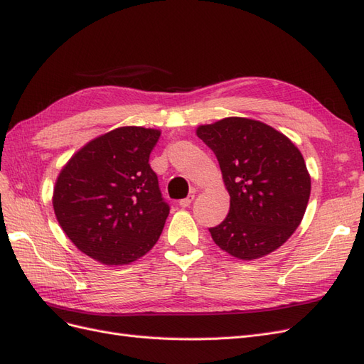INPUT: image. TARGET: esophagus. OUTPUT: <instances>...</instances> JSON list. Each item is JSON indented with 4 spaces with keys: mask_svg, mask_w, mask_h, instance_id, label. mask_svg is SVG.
Returning a JSON list of instances; mask_svg holds the SVG:
<instances>
[{
    "mask_svg": "<svg viewBox=\"0 0 364 364\" xmlns=\"http://www.w3.org/2000/svg\"><path fill=\"white\" fill-rule=\"evenodd\" d=\"M193 198H195V195H189L188 198L180 200V206H181V208H189L191 204H192V201H193Z\"/></svg>",
    "mask_w": 364,
    "mask_h": 364,
    "instance_id": "34e87169",
    "label": "esophagus"
}]
</instances>
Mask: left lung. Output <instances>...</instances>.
<instances>
[{
	"instance_id": "8db88e82",
	"label": "left lung",
	"mask_w": 364,
	"mask_h": 364,
	"mask_svg": "<svg viewBox=\"0 0 364 364\" xmlns=\"http://www.w3.org/2000/svg\"><path fill=\"white\" fill-rule=\"evenodd\" d=\"M220 163L230 197L226 220L209 229L238 259L262 258L291 238L304 217L311 175L298 147L262 121L228 117L197 127Z\"/></svg>"
}]
</instances>
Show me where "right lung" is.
I'll list each match as a JSON object with an SVG mask.
<instances>
[{
	"label": "right lung",
	"mask_w": 364,
	"mask_h": 364,
	"mask_svg": "<svg viewBox=\"0 0 364 364\" xmlns=\"http://www.w3.org/2000/svg\"><path fill=\"white\" fill-rule=\"evenodd\" d=\"M161 130L124 126L90 139L64 164L52 204L64 234L106 266L146 255L169 215L149 164Z\"/></svg>",
	"instance_id": "1"
}]
</instances>
